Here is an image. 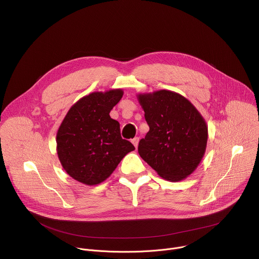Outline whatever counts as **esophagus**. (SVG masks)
Returning a JSON list of instances; mask_svg holds the SVG:
<instances>
[{
    "label": "esophagus",
    "mask_w": 259,
    "mask_h": 259,
    "mask_svg": "<svg viewBox=\"0 0 259 259\" xmlns=\"http://www.w3.org/2000/svg\"><path fill=\"white\" fill-rule=\"evenodd\" d=\"M138 142H139V138L138 137H135V138L132 139V143L134 144V146L136 147V149H137V146H138Z\"/></svg>",
    "instance_id": "34e87169"
}]
</instances>
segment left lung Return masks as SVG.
<instances>
[{"label": "left lung", "instance_id": "obj_1", "mask_svg": "<svg viewBox=\"0 0 259 259\" xmlns=\"http://www.w3.org/2000/svg\"><path fill=\"white\" fill-rule=\"evenodd\" d=\"M150 131L139 141L138 154L162 178L176 182L189 177L207 147L208 126L196 106L170 90L138 93Z\"/></svg>", "mask_w": 259, "mask_h": 259}]
</instances>
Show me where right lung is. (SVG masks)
<instances>
[{"label":"right lung","mask_w":259,"mask_h":259,"mask_svg":"<svg viewBox=\"0 0 259 259\" xmlns=\"http://www.w3.org/2000/svg\"><path fill=\"white\" fill-rule=\"evenodd\" d=\"M122 89L92 92L68 109L56 134V152L64 171L75 180L96 186L112 174L134 145L121 137L120 123L109 113Z\"/></svg>","instance_id":"right-lung-1"}]
</instances>
